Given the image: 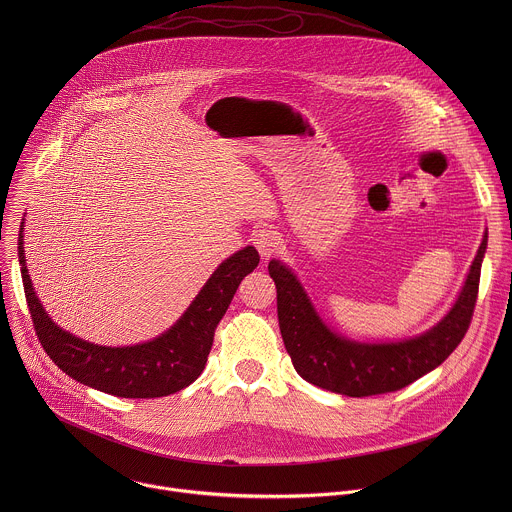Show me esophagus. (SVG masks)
<instances>
[{
  "label": "esophagus",
  "mask_w": 512,
  "mask_h": 512,
  "mask_svg": "<svg viewBox=\"0 0 512 512\" xmlns=\"http://www.w3.org/2000/svg\"><path fill=\"white\" fill-rule=\"evenodd\" d=\"M252 242H254V246L258 248L260 256H262L264 260H268L274 252H278V248H280V244H282V238H280V232H276V230H272V228H260V230L254 232Z\"/></svg>",
  "instance_id": "34e87169"
}]
</instances>
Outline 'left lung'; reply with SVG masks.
I'll return each mask as SVG.
<instances>
[{
	"label": "left lung",
	"mask_w": 512,
	"mask_h": 512,
	"mask_svg": "<svg viewBox=\"0 0 512 512\" xmlns=\"http://www.w3.org/2000/svg\"><path fill=\"white\" fill-rule=\"evenodd\" d=\"M487 252V230L465 284L451 309L428 331L384 343H363L333 331L290 266L270 260L268 272L278 290V321L297 374L331 392L363 398L400 390L441 365L465 337Z\"/></svg>",
	"instance_id": "left-lung-1"
}]
</instances>
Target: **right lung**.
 Instances as JSON below:
<instances>
[{"label":"right lung","mask_w":512,"mask_h":512,"mask_svg":"<svg viewBox=\"0 0 512 512\" xmlns=\"http://www.w3.org/2000/svg\"><path fill=\"white\" fill-rule=\"evenodd\" d=\"M23 290L45 353L76 382L120 398H159L195 382L207 365L215 329L244 276L260 262L246 246L228 256L211 274L185 313L161 335L130 347L94 345L61 329L39 301L23 250V222L17 238Z\"/></svg>","instance_id":"right-lung-1"}]
</instances>
